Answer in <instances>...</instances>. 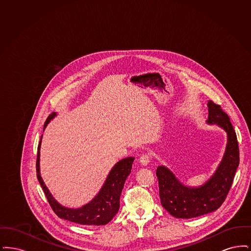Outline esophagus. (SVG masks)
Wrapping results in <instances>:
<instances>
[{"mask_svg":"<svg viewBox=\"0 0 251 251\" xmlns=\"http://www.w3.org/2000/svg\"><path fill=\"white\" fill-rule=\"evenodd\" d=\"M139 160H140V163H141L143 166H147V165L150 163V161H151V154H149V153L142 154Z\"/></svg>","mask_w":251,"mask_h":251,"instance_id":"1","label":"esophagus"}]
</instances>
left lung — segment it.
Instances as JSON below:
<instances>
[{"instance_id":"obj_1","label":"left lung","mask_w":251,"mask_h":251,"mask_svg":"<svg viewBox=\"0 0 251 251\" xmlns=\"http://www.w3.org/2000/svg\"><path fill=\"white\" fill-rule=\"evenodd\" d=\"M208 124H216L227 132L226 151L215 174L201 186L182 184L164 166L157 167L159 195L162 206L176 218H193L217 210L225 201L239 166L236 132L227 114L214 101H208Z\"/></svg>"}]
</instances>
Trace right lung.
I'll return each mask as SVG.
<instances>
[{"instance_id": "1", "label": "right lung", "mask_w": 251, "mask_h": 251, "mask_svg": "<svg viewBox=\"0 0 251 251\" xmlns=\"http://www.w3.org/2000/svg\"><path fill=\"white\" fill-rule=\"evenodd\" d=\"M56 116L55 113L50 114L44 123V129L48 125L50 120ZM37 148V158H36V176L37 179L45 193V196L53 212L60 218L78 223L81 225H105L110 222L113 217L117 215L120 209V200L121 192L124 186V182L131 173V166L134 158L128 157L120 160L111 169L107 179L103 186L98 193L95 198L90 201L78 209H71L62 206L57 202L45 185L39 172V151L40 144Z\"/></svg>"}]
</instances>
